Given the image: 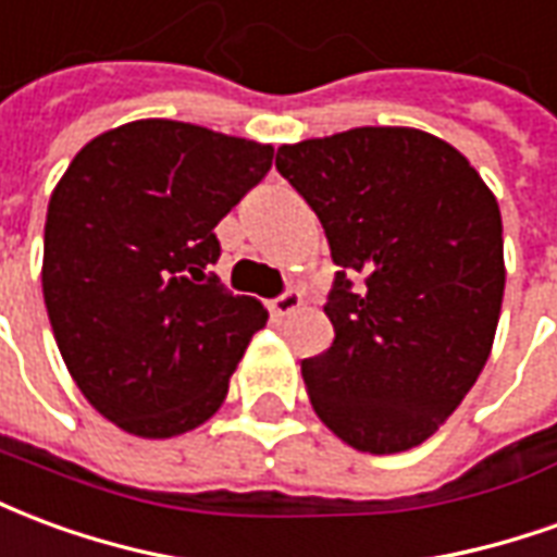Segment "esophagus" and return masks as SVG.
<instances>
[{"instance_id": "34e87169", "label": "esophagus", "mask_w": 557, "mask_h": 557, "mask_svg": "<svg viewBox=\"0 0 557 557\" xmlns=\"http://www.w3.org/2000/svg\"><path fill=\"white\" fill-rule=\"evenodd\" d=\"M299 302H302V294L290 287V290H285V294H278V297L272 299L270 311L275 314V318H287L290 311L299 309Z\"/></svg>"}]
</instances>
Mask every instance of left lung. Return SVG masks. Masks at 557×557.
Segmentation results:
<instances>
[{"label":"left lung","mask_w":557,"mask_h":557,"mask_svg":"<svg viewBox=\"0 0 557 557\" xmlns=\"http://www.w3.org/2000/svg\"><path fill=\"white\" fill-rule=\"evenodd\" d=\"M275 168L321 219L338 267L323 306L333 345L302 360L311 408L362 453L423 444L492 350L498 200L459 149L417 128L278 146Z\"/></svg>","instance_id":"8db88e82"}]
</instances>
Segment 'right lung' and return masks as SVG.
<instances>
[{
	"instance_id": "right-lung-1",
	"label": "right lung",
	"mask_w": 557,
	"mask_h": 557,
	"mask_svg": "<svg viewBox=\"0 0 557 557\" xmlns=\"http://www.w3.org/2000/svg\"><path fill=\"white\" fill-rule=\"evenodd\" d=\"M272 146L140 120L74 156L45 224V306L98 413L140 437L195 429L267 323L209 267L215 224L267 176Z\"/></svg>"
}]
</instances>
